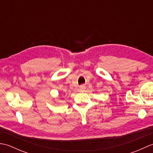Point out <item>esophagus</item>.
I'll use <instances>...</instances> for the list:
<instances>
[{
	"label": "esophagus",
	"instance_id": "obj_1",
	"mask_svg": "<svg viewBox=\"0 0 153 153\" xmlns=\"http://www.w3.org/2000/svg\"><path fill=\"white\" fill-rule=\"evenodd\" d=\"M85 89H86V87H85V85H81V86H80V87H79V90H80V91H82V92H83L85 90Z\"/></svg>",
	"mask_w": 153,
	"mask_h": 153
}]
</instances>
